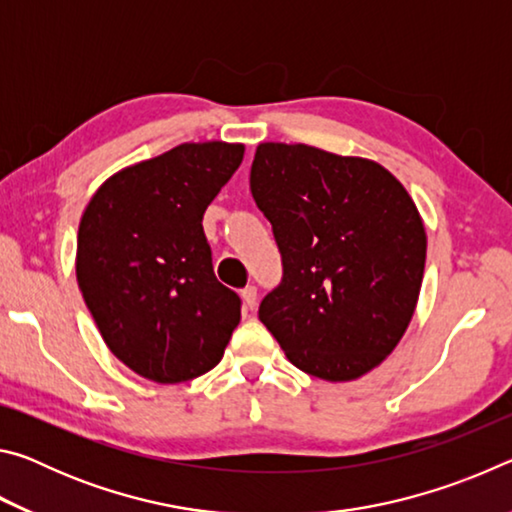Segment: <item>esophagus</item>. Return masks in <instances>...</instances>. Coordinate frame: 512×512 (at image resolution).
<instances>
[{"label":"esophagus","instance_id":"esophagus-1","mask_svg":"<svg viewBox=\"0 0 512 512\" xmlns=\"http://www.w3.org/2000/svg\"><path fill=\"white\" fill-rule=\"evenodd\" d=\"M241 300H244L246 309H255V305H257V287L248 284L246 289H241Z\"/></svg>","mask_w":512,"mask_h":512}]
</instances>
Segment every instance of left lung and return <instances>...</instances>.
Returning a JSON list of instances; mask_svg holds the SVG:
<instances>
[{"label":"left lung","instance_id":"obj_1","mask_svg":"<svg viewBox=\"0 0 512 512\" xmlns=\"http://www.w3.org/2000/svg\"><path fill=\"white\" fill-rule=\"evenodd\" d=\"M250 192L282 257L259 320L302 372L366 375L400 343L420 296L427 235L411 196L377 162L277 142L257 146Z\"/></svg>","mask_w":512,"mask_h":512}]
</instances>
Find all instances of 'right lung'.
I'll return each mask as SVG.
<instances>
[{
  "mask_svg": "<svg viewBox=\"0 0 512 512\" xmlns=\"http://www.w3.org/2000/svg\"><path fill=\"white\" fill-rule=\"evenodd\" d=\"M241 160V144H180L115 173L85 207V305L110 352L158 384L212 370L239 325L241 298L216 280L203 214Z\"/></svg>",
  "mask_w": 512,
  "mask_h": 512,
  "instance_id": "1",
  "label": "right lung"
}]
</instances>
